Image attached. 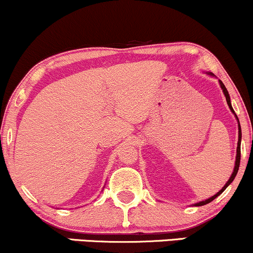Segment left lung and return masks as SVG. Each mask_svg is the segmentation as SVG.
Returning <instances> with one entry per match:
<instances>
[{"label": "left lung", "instance_id": "8db88e82", "mask_svg": "<svg viewBox=\"0 0 253 253\" xmlns=\"http://www.w3.org/2000/svg\"><path fill=\"white\" fill-rule=\"evenodd\" d=\"M211 75H213V74H211ZM220 86H221V89H222L223 94H225V96H226V101H227V104H228L229 109H231L232 112L234 113V110H233V108H232V106H231V100H229V95H228V91H227V89H226V86L223 85V83L221 82V81H220ZM234 115H236V114H234ZM236 118H237V115H236ZM237 120H238V118H237ZM238 123H239V121H238ZM238 126H239V139H238V146H237V158H236V165H234V170H233V173H232V176L229 177L228 182L226 183L225 185H223V188H222L221 190L219 191V193H216L215 195H214V196H211V197H210V199H208V200H205V201H202V202H199V203H196V206H203V205H207V203H210V202L213 201L214 199H216V197L219 196L220 194H221L222 191L225 190L226 188H227L228 185L231 184L232 182H233L234 177L237 176V172H238V170H239V164H240V141H242V128H240V125H238Z\"/></svg>", "mask_w": 253, "mask_h": 253}]
</instances>
